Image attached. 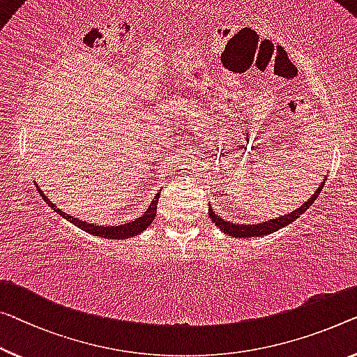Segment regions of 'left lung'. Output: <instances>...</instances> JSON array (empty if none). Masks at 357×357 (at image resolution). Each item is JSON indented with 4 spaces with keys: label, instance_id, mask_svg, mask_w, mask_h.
I'll return each instance as SVG.
<instances>
[{
    "label": "left lung",
    "instance_id": "obj_1",
    "mask_svg": "<svg viewBox=\"0 0 357 357\" xmlns=\"http://www.w3.org/2000/svg\"><path fill=\"white\" fill-rule=\"evenodd\" d=\"M322 188H324V183L321 184V188H317L314 195H312L311 199H307L306 204H303L298 210L290 211L289 215L275 218V220H269L266 222H261V225H234V222L225 221L222 218L215 215V211H213L211 205H208V215L211 218V221L216 225V227H220L222 232L229 234V236H232V237H247V238H250V237H263V236H268V234H273L275 231L282 229V227L290 225V222H294L298 216L303 215V213H305L312 204H314V200L317 199L319 194H321Z\"/></svg>",
    "mask_w": 357,
    "mask_h": 357
}]
</instances>
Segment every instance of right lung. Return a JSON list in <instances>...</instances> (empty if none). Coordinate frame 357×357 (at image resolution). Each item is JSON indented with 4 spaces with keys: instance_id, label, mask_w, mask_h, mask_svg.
Here are the masks:
<instances>
[{
    "instance_id": "right-lung-1",
    "label": "right lung",
    "mask_w": 357,
    "mask_h": 357,
    "mask_svg": "<svg viewBox=\"0 0 357 357\" xmlns=\"http://www.w3.org/2000/svg\"><path fill=\"white\" fill-rule=\"evenodd\" d=\"M40 190V189H38ZM40 195L45 199V202L47 205L51 206L52 210L56 213H59L62 218H66L67 221L73 222V225L78 226L79 229L86 231L89 234H93V236H98V237H105V238H115V241H120V238H128V237H132V236H137V234H141L142 231H146L149 226L152 225V221L155 220V215H157V204H158V197L160 194L157 192L155 199L152 200V204L149 205V208L144 211V215H141L139 218H136L135 221H130L126 222V225H120V226H99V225H89L86 221H82L78 220V218H73L68 215V213L62 211L61 208H57V206L52 204V202L47 199V197L41 192L40 190Z\"/></svg>"
}]
</instances>
